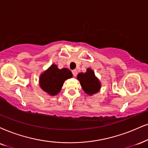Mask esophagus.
I'll return each instance as SVG.
<instances>
[{"mask_svg": "<svg viewBox=\"0 0 148 148\" xmlns=\"http://www.w3.org/2000/svg\"><path fill=\"white\" fill-rule=\"evenodd\" d=\"M72 74H73V76H74V77H76V75H77V71H76V70H73L72 71Z\"/></svg>", "mask_w": 148, "mask_h": 148, "instance_id": "34e87169", "label": "esophagus"}]
</instances>
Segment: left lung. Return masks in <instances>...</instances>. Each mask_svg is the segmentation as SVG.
<instances>
[{"label": "left lung", "instance_id": "1", "mask_svg": "<svg viewBox=\"0 0 148 148\" xmlns=\"http://www.w3.org/2000/svg\"><path fill=\"white\" fill-rule=\"evenodd\" d=\"M77 78L79 80L80 85L84 91L87 94H94L100 90L101 87L100 81L90 68L87 69V72L78 74Z\"/></svg>", "mask_w": 148, "mask_h": 148}]
</instances>
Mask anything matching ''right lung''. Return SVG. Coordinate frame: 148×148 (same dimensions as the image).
<instances>
[{
  "label": "right lung",
  "mask_w": 148,
  "mask_h": 148,
  "mask_svg": "<svg viewBox=\"0 0 148 148\" xmlns=\"http://www.w3.org/2000/svg\"><path fill=\"white\" fill-rule=\"evenodd\" d=\"M72 77L68 69H58L55 64L52 65L40 78V87L44 91L51 96H55L61 91L65 80Z\"/></svg>",
  "instance_id": "1"
}]
</instances>
